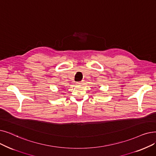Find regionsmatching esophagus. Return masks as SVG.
<instances>
[{
    "label": "esophagus",
    "instance_id": "34e87169",
    "mask_svg": "<svg viewBox=\"0 0 156 156\" xmlns=\"http://www.w3.org/2000/svg\"><path fill=\"white\" fill-rule=\"evenodd\" d=\"M76 84H77V85H82V84H83V82H77V83H76Z\"/></svg>",
    "mask_w": 156,
    "mask_h": 156
}]
</instances>
